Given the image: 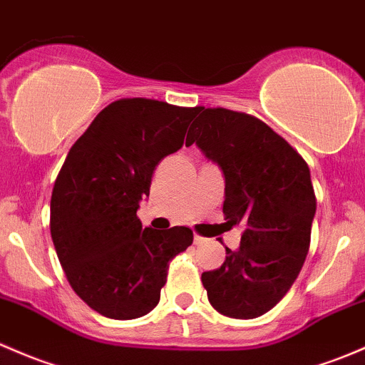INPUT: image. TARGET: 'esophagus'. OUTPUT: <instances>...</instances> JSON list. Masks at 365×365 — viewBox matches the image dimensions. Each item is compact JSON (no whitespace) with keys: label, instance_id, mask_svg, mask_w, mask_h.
<instances>
[{"label":"esophagus","instance_id":"1","mask_svg":"<svg viewBox=\"0 0 365 365\" xmlns=\"http://www.w3.org/2000/svg\"><path fill=\"white\" fill-rule=\"evenodd\" d=\"M194 243L195 245H202V243H206V240L202 236H197V234H195V236H194Z\"/></svg>","mask_w":365,"mask_h":365}]
</instances>
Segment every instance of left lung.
<instances>
[{
	"mask_svg": "<svg viewBox=\"0 0 365 365\" xmlns=\"http://www.w3.org/2000/svg\"><path fill=\"white\" fill-rule=\"evenodd\" d=\"M185 145L195 143L225 180L224 213L243 224L237 250L201 279L210 304L240 320L274 308L309 250L317 212L309 168L269 125L225 108H199Z\"/></svg>",
	"mask_w": 365,
	"mask_h": 365,
	"instance_id": "left-lung-1",
	"label": "left lung"
}]
</instances>
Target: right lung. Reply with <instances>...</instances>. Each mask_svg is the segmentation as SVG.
<instances>
[{"label": "right lung", "instance_id": "obj_1", "mask_svg": "<svg viewBox=\"0 0 365 365\" xmlns=\"http://www.w3.org/2000/svg\"><path fill=\"white\" fill-rule=\"evenodd\" d=\"M199 112L155 99H118L75 141L51 199V234L76 295L113 320L150 313L170 260L192 245L183 225L157 231L136 217L157 164L180 150Z\"/></svg>", "mask_w": 365, "mask_h": 365}]
</instances>
